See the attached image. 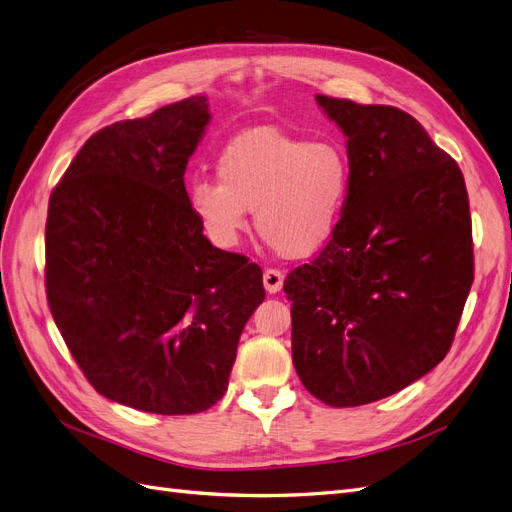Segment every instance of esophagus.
<instances>
[{"mask_svg": "<svg viewBox=\"0 0 512 512\" xmlns=\"http://www.w3.org/2000/svg\"><path fill=\"white\" fill-rule=\"evenodd\" d=\"M262 282H265V288L269 294L280 292L284 286V273L280 269H267L262 273Z\"/></svg>", "mask_w": 512, "mask_h": 512, "instance_id": "esophagus-1", "label": "esophagus"}]
</instances>
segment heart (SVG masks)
Segmentation results:
<instances>
[{"instance_id": "b5f03b06", "label": "heart", "mask_w": 512, "mask_h": 512, "mask_svg": "<svg viewBox=\"0 0 512 512\" xmlns=\"http://www.w3.org/2000/svg\"><path fill=\"white\" fill-rule=\"evenodd\" d=\"M218 183L196 179L190 207L205 235L224 250L247 230V211L277 252L312 256L331 241L352 190V164L333 138L305 141L275 128L232 138L215 162Z\"/></svg>"}]
</instances>
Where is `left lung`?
Instances as JSON below:
<instances>
[{"label":"left lung","instance_id":"left-lung-1","mask_svg":"<svg viewBox=\"0 0 512 512\" xmlns=\"http://www.w3.org/2000/svg\"><path fill=\"white\" fill-rule=\"evenodd\" d=\"M348 136L352 190L335 235L292 269V363L333 408L389 397L451 350L474 282L457 162L395 106L316 96Z\"/></svg>","mask_w":512,"mask_h":512}]
</instances>
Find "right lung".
Instances as JSON below:
<instances>
[{"label":"right lung","instance_id":"add662e5","mask_svg":"<svg viewBox=\"0 0 512 512\" xmlns=\"http://www.w3.org/2000/svg\"><path fill=\"white\" fill-rule=\"evenodd\" d=\"M205 96L96 132L55 185L46 299L76 365L117 404L196 414L218 404L262 271L213 247L185 192Z\"/></svg>","mask_w":512,"mask_h":512}]
</instances>
